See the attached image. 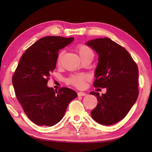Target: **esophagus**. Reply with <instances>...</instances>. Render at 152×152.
I'll return each instance as SVG.
<instances>
[{"label": "esophagus", "instance_id": "obj_1", "mask_svg": "<svg viewBox=\"0 0 152 152\" xmlns=\"http://www.w3.org/2000/svg\"><path fill=\"white\" fill-rule=\"evenodd\" d=\"M78 96H85V95H86V93H84V92H78Z\"/></svg>", "mask_w": 152, "mask_h": 152}]
</instances>
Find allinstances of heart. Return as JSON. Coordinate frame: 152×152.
<instances>
[{
  "label": "heart",
  "instance_id": "1",
  "mask_svg": "<svg viewBox=\"0 0 152 152\" xmlns=\"http://www.w3.org/2000/svg\"><path fill=\"white\" fill-rule=\"evenodd\" d=\"M76 50L77 52L80 55V57L82 59L89 56H93V50L88 46L84 44H78L76 47ZM63 55V51H61L58 54L57 56V63H60L61 57ZM89 79V76L88 74L86 73H79V74H74L70 75L66 80V82L69 84L72 85L76 88H82L85 86V82L88 81Z\"/></svg>",
  "mask_w": 152,
  "mask_h": 152
}]
</instances>
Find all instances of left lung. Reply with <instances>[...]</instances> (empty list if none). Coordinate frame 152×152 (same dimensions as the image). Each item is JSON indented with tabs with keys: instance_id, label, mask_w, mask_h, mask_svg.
<instances>
[{
	"instance_id": "8db88e82",
	"label": "left lung",
	"mask_w": 152,
	"mask_h": 152,
	"mask_svg": "<svg viewBox=\"0 0 152 152\" xmlns=\"http://www.w3.org/2000/svg\"><path fill=\"white\" fill-rule=\"evenodd\" d=\"M86 44L99 55L93 86L107 89L102 96L90 93L99 102L91 112V117L100 124L113 125L125 117L138 98L137 64L125 48L108 38H96Z\"/></svg>"
}]
</instances>
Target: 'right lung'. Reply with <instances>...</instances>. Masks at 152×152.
<instances>
[{"label":"right lung","mask_w":152,"mask_h":152,"mask_svg":"<svg viewBox=\"0 0 152 152\" xmlns=\"http://www.w3.org/2000/svg\"><path fill=\"white\" fill-rule=\"evenodd\" d=\"M73 37L49 36L40 38L23 54L12 76L15 96L28 118L38 125L53 126L59 122L77 93L63 87L46 86L56 69L58 52Z\"/></svg>","instance_id":"obj_1"}]
</instances>
